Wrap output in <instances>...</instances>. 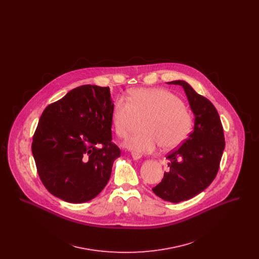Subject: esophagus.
I'll list each match as a JSON object with an SVG mask.
<instances>
[{"label": "esophagus", "instance_id": "esophagus-1", "mask_svg": "<svg viewBox=\"0 0 259 259\" xmlns=\"http://www.w3.org/2000/svg\"><path fill=\"white\" fill-rule=\"evenodd\" d=\"M131 156H132V158H133L134 160H139V159L142 157V155H141V154H139V153H136V152H132Z\"/></svg>", "mask_w": 259, "mask_h": 259}]
</instances>
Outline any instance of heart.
<instances>
[{"label": "heart", "mask_w": 259, "mask_h": 259, "mask_svg": "<svg viewBox=\"0 0 259 259\" xmlns=\"http://www.w3.org/2000/svg\"><path fill=\"white\" fill-rule=\"evenodd\" d=\"M136 117L145 118L144 132L130 137L124 147L139 153L153 152L160 145L168 150L182 145L191 132L193 118L182 100L161 88H137L129 101L118 97L111 110V122L116 135L126 138Z\"/></svg>", "instance_id": "1"}]
</instances>
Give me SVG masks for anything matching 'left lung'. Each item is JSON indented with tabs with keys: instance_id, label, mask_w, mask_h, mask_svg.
Segmentation results:
<instances>
[{
	"instance_id": "1",
	"label": "left lung",
	"mask_w": 259,
	"mask_h": 259,
	"mask_svg": "<svg viewBox=\"0 0 259 259\" xmlns=\"http://www.w3.org/2000/svg\"><path fill=\"white\" fill-rule=\"evenodd\" d=\"M167 83L184 88L194 114V128L180 148L167 156L170 170L164 172L162 182L152 191L165 201L180 203L196 196L211 184L225 143L219 112L209 100L184 80Z\"/></svg>"
}]
</instances>
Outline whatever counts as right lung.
<instances>
[{
	"mask_svg": "<svg viewBox=\"0 0 259 259\" xmlns=\"http://www.w3.org/2000/svg\"><path fill=\"white\" fill-rule=\"evenodd\" d=\"M112 106L109 87L82 85L42 112L32 153L42 184L55 197L84 203L108 184L120 156L111 143Z\"/></svg>",
	"mask_w": 259,
	"mask_h": 259,
	"instance_id": "obj_1",
	"label": "right lung"
}]
</instances>
